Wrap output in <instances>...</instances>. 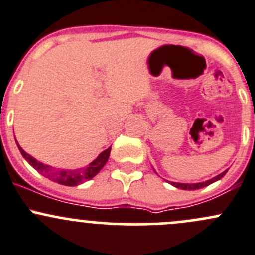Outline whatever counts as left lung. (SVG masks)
<instances>
[{"label":"left lung","instance_id":"1","mask_svg":"<svg viewBox=\"0 0 255 255\" xmlns=\"http://www.w3.org/2000/svg\"><path fill=\"white\" fill-rule=\"evenodd\" d=\"M226 173H227V170H225V171H223V173H221L220 175L212 177V179L207 180V181H204V182H195V184H186V182H170V184L173 185V186L177 187V189L189 190V191H191V190L202 189V187L208 186V185L212 184V182H215V181H217V180L222 179V177L226 175Z\"/></svg>","mask_w":255,"mask_h":255}]
</instances>
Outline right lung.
<instances>
[{
  "label": "right lung",
  "mask_w": 255,
  "mask_h": 255,
  "mask_svg": "<svg viewBox=\"0 0 255 255\" xmlns=\"http://www.w3.org/2000/svg\"><path fill=\"white\" fill-rule=\"evenodd\" d=\"M17 143L18 149H19L20 154L23 155V158L35 169V170L39 171L40 174H43L48 179L53 180V181L58 182V184L66 185V186H76V185L82 184V182L87 181V180L92 179L94 176H96L100 173L102 168L105 166V164L109 160L110 153H111V146L107 148L106 150L102 151L94 161L89 164L86 168L84 169H78V170H55L51 166L45 165V164L40 163V161L35 160L33 156H30L29 154L25 153L22 148L19 146V144Z\"/></svg>",
  "instance_id": "right-lung-1"
}]
</instances>
